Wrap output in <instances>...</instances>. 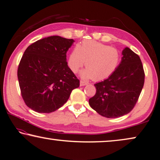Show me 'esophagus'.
<instances>
[{
  "mask_svg": "<svg viewBox=\"0 0 160 160\" xmlns=\"http://www.w3.org/2000/svg\"><path fill=\"white\" fill-rule=\"evenodd\" d=\"M87 84H88V83L84 82V81H82V80L80 81V86H86Z\"/></svg>",
  "mask_w": 160,
  "mask_h": 160,
  "instance_id": "1",
  "label": "esophagus"
}]
</instances>
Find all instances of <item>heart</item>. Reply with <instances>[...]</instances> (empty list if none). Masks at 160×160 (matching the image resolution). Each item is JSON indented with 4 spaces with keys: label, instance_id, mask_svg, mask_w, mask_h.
Instances as JSON below:
<instances>
[{
    "label": "heart",
    "instance_id": "obj_1",
    "mask_svg": "<svg viewBox=\"0 0 160 160\" xmlns=\"http://www.w3.org/2000/svg\"><path fill=\"white\" fill-rule=\"evenodd\" d=\"M121 60V53L116 48L110 47L96 41H83L72 49L68 58V65L74 73L84 65L81 72L84 78H93L100 81L113 74Z\"/></svg>",
    "mask_w": 160,
    "mask_h": 160
}]
</instances>
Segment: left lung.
I'll use <instances>...</instances> for the list:
<instances>
[{"label": "left lung", "mask_w": 160, "mask_h": 160, "mask_svg": "<svg viewBox=\"0 0 160 160\" xmlns=\"http://www.w3.org/2000/svg\"><path fill=\"white\" fill-rule=\"evenodd\" d=\"M122 62L107 79L96 83V93L89 105L107 118H117L135 107L143 87L145 72L139 56L128 48L122 52Z\"/></svg>", "instance_id": "left-lung-1"}]
</instances>
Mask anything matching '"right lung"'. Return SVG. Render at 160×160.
<instances>
[{
	"instance_id": "right-lung-1",
	"label": "right lung",
	"mask_w": 160,
	"mask_h": 160,
	"mask_svg": "<svg viewBox=\"0 0 160 160\" xmlns=\"http://www.w3.org/2000/svg\"><path fill=\"white\" fill-rule=\"evenodd\" d=\"M74 41L59 36L28 46L19 62L18 77L25 104L39 113L61 108L80 82L67 65V51Z\"/></svg>"
}]
</instances>
